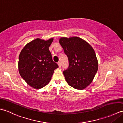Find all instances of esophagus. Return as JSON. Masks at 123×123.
Listing matches in <instances>:
<instances>
[{
    "instance_id": "obj_1",
    "label": "esophagus",
    "mask_w": 123,
    "mask_h": 123,
    "mask_svg": "<svg viewBox=\"0 0 123 123\" xmlns=\"http://www.w3.org/2000/svg\"><path fill=\"white\" fill-rule=\"evenodd\" d=\"M58 65L59 67H61L62 64H61V62H58Z\"/></svg>"
}]
</instances>
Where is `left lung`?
<instances>
[{"label": "left lung", "mask_w": 123, "mask_h": 123, "mask_svg": "<svg viewBox=\"0 0 123 123\" xmlns=\"http://www.w3.org/2000/svg\"><path fill=\"white\" fill-rule=\"evenodd\" d=\"M59 43L68 57L69 67L63 72L70 86L83 90L93 80L98 69V62L93 48L77 37H62Z\"/></svg>", "instance_id": "obj_1"}]
</instances>
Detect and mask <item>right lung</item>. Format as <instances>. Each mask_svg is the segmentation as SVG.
<instances>
[{
  "instance_id": "obj_1",
  "label": "right lung",
  "mask_w": 123,
  "mask_h": 123,
  "mask_svg": "<svg viewBox=\"0 0 123 123\" xmlns=\"http://www.w3.org/2000/svg\"><path fill=\"white\" fill-rule=\"evenodd\" d=\"M53 38H37L27 43L19 56L18 71L27 84L40 89L49 83L58 65L52 59L49 47Z\"/></svg>"
}]
</instances>
